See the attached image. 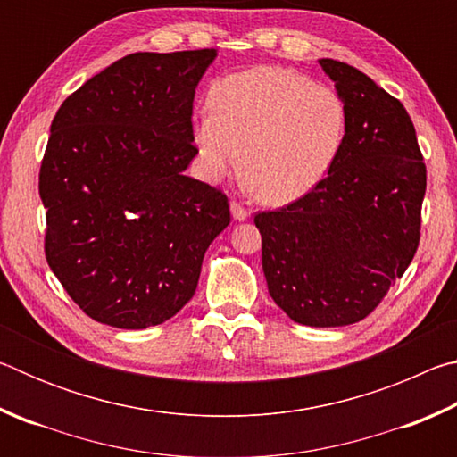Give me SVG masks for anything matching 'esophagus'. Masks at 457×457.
Here are the masks:
<instances>
[{
    "mask_svg": "<svg viewBox=\"0 0 457 457\" xmlns=\"http://www.w3.org/2000/svg\"><path fill=\"white\" fill-rule=\"evenodd\" d=\"M229 207H231V215H234V220H237V221H244V220H247L250 218V212L245 210V207L239 204V201H231L229 204Z\"/></svg>",
    "mask_w": 457,
    "mask_h": 457,
    "instance_id": "1",
    "label": "esophagus"
}]
</instances>
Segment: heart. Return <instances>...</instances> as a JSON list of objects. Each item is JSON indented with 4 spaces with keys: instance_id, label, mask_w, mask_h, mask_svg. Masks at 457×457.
Returning a JSON list of instances; mask_svg holds the SVG:
<instances>
[{
    "instance_id": "1",
    "label": "heart",
    "mask_w": 457,
    "mask_h": 457,
    "mask_svg": "<svg viewBox=\"0 0 457 457\" xmlns=\"http://www.w3.org/2000/svg\"><path fill=\"white\" fill-rule=\"evenodd\" d=\"M212 112L195 122V143L212 177L244 173L258 195L282 205L319 185L338 157L346 106L328 84L284 66H256L213 84Z\"/></svg>"
}]
</instances>
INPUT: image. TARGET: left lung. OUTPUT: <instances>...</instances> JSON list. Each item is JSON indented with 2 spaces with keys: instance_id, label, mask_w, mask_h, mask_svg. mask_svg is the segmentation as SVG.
I'll use <instances>...</instances> for the list:
<instances>
[{
  "instance_id": "left-lung-1",
  "label": "left lung",
  "mask_w": 457,
  "mask_h": 457,
  "mask_svg": "<svg viewBox=\"0 0 457 457\" xmlns=\"http://www.w3.org/2000/svg\"><path fill=\"white\" fill-rule=\"evenodd\" d=\"M319 62L346 106L343 146L312 191L253 223L270 296L294 322L324 328L365 319L405 274L428 173L403 104L357 68Z\"/></svg>"
}]
</instances>
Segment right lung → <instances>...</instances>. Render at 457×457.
I'll return each instance as SVG.
<instances>
[{
  "mask_svg": "<svg viewBox=\"0 0 457 457\" xmlns=\"http://www.w3.org/2000/svg\"><path fill=\"white\" fill-rule=\"evenodd\" d=\"M215 50L137 52L92 76L52 120L40 167L44 252L90 319L141 330L197 288L229 223L226 193L183 171L193 98Z\"/></svg>",
  "mask_w": 457,
  "mask_h": 457,
  "instance_id": "obj_1",
  "label": "right lung"
}]
</instances>
